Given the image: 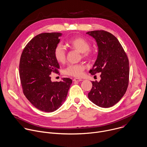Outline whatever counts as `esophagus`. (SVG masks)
Returning a JSON list of instances; mask_svg holds the SVG:
<instances>
[{
    "instance_id": "esophagus-1",
    "label": "esophagus",
    "mask_w": 147,
    "mask_h": 147,
    "mask_svg": "<svg viewBox=\"0 0 147 147\" xmlns=\"http://www.w3.org/2000/svg\"><path fill=\"white\" fill-rule=\"evenodd\" d=\"M82 81V80L81 79V78H74V79H73V81L80 82V81Z\"/></svg>"
}]
</instances>
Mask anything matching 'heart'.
Here are the masks:
<instances>
[{
	"mask_svg": "<svg viewBox=\"0 0 147 147\" xmlns=\"http://www.w3.org/2000/svg\"><path fill=\"white\" fill-rule=\"evenodd\" d=\"M69 45L73 48L81 53L83 58L89 59L93 56V52L90 50V42L81 37H76L69 41ZM54 55L55 59L59 63H63L66 60V51L62 44H58L55 47ZM85 66L82 64H74L69 65L64 70L65 74L73 76L81 77L83 74Z\"/></svg>",
	"mask_w": 147,
	"mask_h": 147,
	"instance_id": "b5f03b06",
	"label": "heart"
}]
</instances>
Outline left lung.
Masks as SVG:
<instances>
[{"label":"left lung","mask_w":147,"mask_h":147,"mask_svg":"<svg viewBox=\"0 0 147 147\" xmlns=\"http://www.w3.org/2000/svg\"><path fill=\"white\" fill-rule=\"evenodd\" d=\"M98 47L97 59L89 73H100L99 82L92 81L88 98L96 105L109 108L117 103L125 94L129 84L128 58L118 40L105 30L86 32Z\"/></svg>","instance_id":"obj_1"}]
</instances>
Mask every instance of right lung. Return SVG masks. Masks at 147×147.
<instances>
[{
	"label": "right lung",
	"instance_id": "obj_1",
	"mask_svg": "<svg viewBox=\"0 0 147 147\" xmlns=\"http://www.w3.org/2000/svg\"><path fill=\"white\" fill-rule=\"evenodd\" d=\"M61 33H42L34 37L25 46L20 62V77L23 92L37 109L51 113L66 100L72 83L69 78L52 82L51 74L58 73L59 65L54 57L55 47Z\"/></svg>",
	"mask_w": 147,
	"mask_h": 147
}]
</instances>
